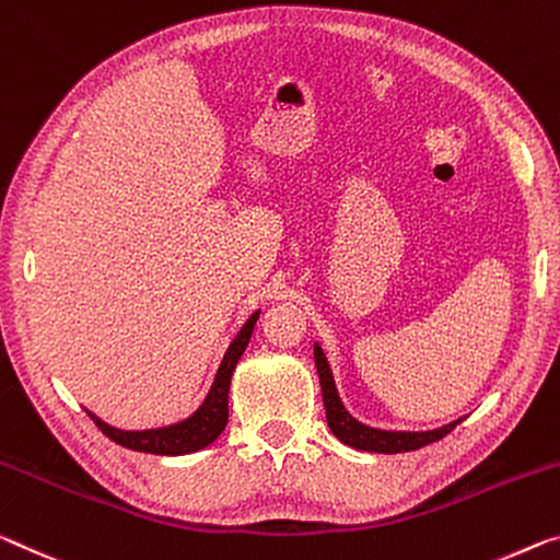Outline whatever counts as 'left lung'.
<instances>
[{
    "label": "left lung",
    "instance_id": "1",
    "mask_svg": "<svg viewBox=\"0 0 560 560\" xmlns=\"http://www.w3.org/2000/svg\"><path fill=\"white\" fill-rule=\"evenodd\" d=\"M314 361H316L318 381H322L328 429H331L334 436L341 443H346V446L369 451V454H404V451H416L421 446H429V443L443 439L460 423V419H456L433 431H384V429H374V425L361 423L346 411V406L339 396V388H336L331 366H328L326 353L318 343H314Z\"/></svg>",
    "mask_w": 560,
    "mask_h": 560
}]
</instances>
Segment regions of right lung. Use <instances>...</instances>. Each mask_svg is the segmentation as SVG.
Instances as JSON below:
<instances>
[{
  "mask_svg": "<svg viewBox=\"0 0 560 560\" xmlns=\"http://www.w3.org/2000/svg\"><path fill=\"white\" fill-rule=\"evenodd\" d=\"M261 312H254L246 318L242 331L234 336V341L229 343V349L221 359L214 384H211L207 398H203L201 406L191 416H186L184 421L162 425V429H144V431H124L114 429L100 416L86 411L92 416V421L100 425L104 436H109L114 443H119L124 448L141 451V454H156V456H184L194 454V451L207 448L209 443H214L221 431L226 429L229 421V386H232V374L236 369L238 359L246 351L248 339H252L254 324Z\"/></svg>",
  "mask_w": 560,
  "mask_h": 560,
  "instance_id": "obj_1",
  "label": "right lung"
}]
</instances>
